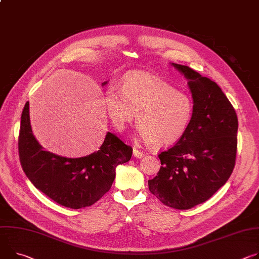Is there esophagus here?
I'll use <instances>...</instances> for the list:
<instances>
[{
	"mask_svg": "<svg viewBox=\"0 0 259 259\" xmlns=\"http://www.w3.org/2000/svg\"><path fill=\"white\" fill-rule=\"evenodd\" d=\"M144 155H145L144 152L139 151V150H136V149H133V156H134L135 158H143Z\"/></svg>",
	"mask_w": 259,
	"mask_h": 259,
	"instance_id": "1",
	"label": "esophagus"
}]
</instances>
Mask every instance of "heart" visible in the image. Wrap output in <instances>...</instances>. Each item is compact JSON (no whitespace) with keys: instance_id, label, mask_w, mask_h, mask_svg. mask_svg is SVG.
Wrapping results in <instances>:
<instances>
[{"instance_id":"b5f03b06","label":"heart","mask_w":259,"mask_h":259,"mask_svg":"<svg viewBox=\"0 0 259 259\" xmlns=\"http://www.w3.org/2000/svg\"><path fill=\"white\" fill-rule=\"evenodd\" d=\"M104 100L110 120L119 130H124L138 112V135L156 150L176 145L193 115L189 96L150 73L128 76L122 91L109 88Z\"/></svg>"}]
</instances>
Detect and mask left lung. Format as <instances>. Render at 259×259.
I'll list each match as a JSON object with an SVG mask.
<instances>
[{
    "label": "left lung",
    "instance_id": "obj_1",
    "mask_svg": "<svg viewBox=\"0 0 259 259\" xmlns=\"http://www.w3.org/2000/svg\"><path fill=\"white\" fill-rule=\"evenodd\" d=\"M188 80L193 115L185 135L159 155L161 167L149 181L150 191L165 205L189 209L213 196L236 163L238 116L213 80L188 66L171 63Z\"/></svg>",
    "mask_w": 259,
    "mask_h": 259
}]
</instances>
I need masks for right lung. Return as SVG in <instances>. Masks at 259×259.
Listing matches in <instances>:
<instances>
[{"label": "right lung", "mask_w": 259, "mask_h": 259, "mask_svg": "<svg viewBox=\"0 0 259 259\" xmlns=\"http://www.w3.org/2000/svg\"><path fill=\"white\" fill-rule=\"evenodd\" d=\"M18 151L22 169L37 189L74 209L98 201L110 189L116 166L132 156V148L111 132L98 151L84 157L67 158L45 151L32 131L29 102L21 114Z\"/></svg>", "instance_id": "obj_1"}]
</instances>
